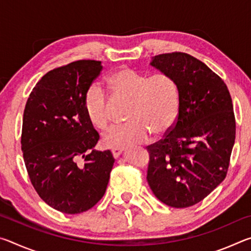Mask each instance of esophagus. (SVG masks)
I'll list each match as a JSON object with an SVG mask.
<instances>
[{
  "label": "esophagus",
  "instance_id": "1",
  "mask_svg": "<svg viewBox=\"0 0 251 251\" xmlns=\"http://www.w3.org/2000/svg\"><path fill=\"white\" fill-rule=\"evenodd\" d=\"M123 151H124V150H123V148H113V150H112V155H113L114 158H117V157L122 154Z\"/></svg>",
  "mask_w": 251,
  "mask_h": 251
}]
</instances>
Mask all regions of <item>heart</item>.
I'll use <instances>...</instances> for the list:
<instances>
[{"label": "heart", "instance_id": "b5f03b06", "mask_svg": "<svg viewBox=\"0 0 251 251\" xmlns=\"http://www.w3.org/2000/svg\"><path fill=\"white\" fill-rule=\"evenodd\" d=\"M114 96L129 100L127 124L113 126L103 136L105 146L128 147L148 141L151 133L161 136L175 124L180 109V92L176 79L167 73L150 75L130 67H121L107 76ZM86 116L100 129L109 122L108 99L99 85L87 88L84 99Z\"/></svg>", "mask_w": 251, "mask_h": 251}]
</instances>
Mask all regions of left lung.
<instances>
[{"label": "left lung", "mask_w": 251, "mask_h": 251, "mask_svg": "<svg viewBox=\"0 0 251 251\" xmlns=\"http://www.w3.org/2000/svg\"><path fill=\"white\" fill-rule=\"evenodd\" d=\"M151 64L179 86L180 109L173 128L147 146V181L174 208L194 206L226 178L236 138L227 85L209 67L181 52L159 54Z\"/></svg>", "instance_id": "obj_1"}]
</instances>
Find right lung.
I'll list each match as a JSON object with an SVG mask.
<instances>
[{
	"instance_id": "1",
	"label": "right lung",
	"mask_w": 251,
	"mask_h": 251,
	"mask_svg": "<svg viewBox=\"0 0 251 251\" xmlns=\"http://www.w3.org/2000/svg\"><path fill=\"white\" fill-rule=\"evenodd\" d=\"M101 70L93 59L56 67L37 82L24 108L21 148L28 177L39 196L64 214L100 201L115 161L109 151L93 150L100 135L84 108Z\"/></svg>"
}]
</instances>
